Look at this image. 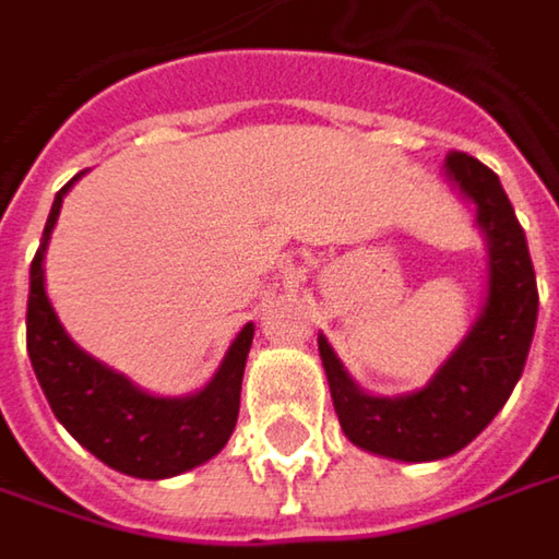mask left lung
<instances>
[{"instance_id": "left-lung-1", "label": "left lung", "mask_w": 559, "mask_h": 559, "mask_svg": "<svg viewBox=\"0 0 559 559\" xmlns=\"http://www.w3.org/2000/svg\"><path fill=\"white\" fill-rule=\"evenodd\" d=\"M445 178L477 206V228L487 241V301L455 353L419 391L381 397L349 379L334 346L318 334L346 439L381 459L439 461L474 442L522 379L538 324L528 241L499 178L464 152H449Z\"/></svg>"}]
</instances>
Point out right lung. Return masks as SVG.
<instances>
[{"instance_id": "add662e5", "label": "right lung", "mask_w": 559, "mask_h": 559, "mask_svg": "<svg viewBox=\"0 0 559 559\" xmlns=\"http://www.w3.org/2000/svg\"><path fill=\"white\" fill-rule=\"evenodd\" d=\"M82 175H75L57 193L40 248L31 260L27 356L53 417L75 436L79 445H85L107 467L130 477H178L225 449L238 423L241 379L254 340V324H245L238 337L231 340L216 376L200 391L183 397L148 394L127 376L88 356L66 334L44 283V254L62 210V197Z\"/></svg>"}]
</instances>
